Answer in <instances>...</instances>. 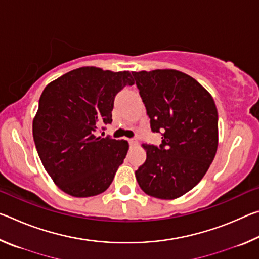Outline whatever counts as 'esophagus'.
I'll return each mask as SVG.
<instances>
[{
  "label": "esophagus",
  "instance_id": "esophagus-1",
  "mask_svg": "<svg viewBox=\"0 0 259 259\" xmlns=\"http://www.w3.org/2000/svg\"><path fill=\"white\" fill-rule=\"evenodd\" d=\"M128 140H129V143H130V145H131V146H136V145H138V140H137V139L131 138V139H128Z\"/></svg>",
  "mask_w": 259,
  "mask_h": 259
}]
</instances>
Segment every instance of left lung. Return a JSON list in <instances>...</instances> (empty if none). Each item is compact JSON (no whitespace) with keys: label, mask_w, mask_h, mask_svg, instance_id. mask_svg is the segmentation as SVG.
<instances>
[{"label":"left lung","mask_w":259,"mask_h":259,"mask_svg":"<svg viewBox=\"0 0 259 259\" xmlns=\"http://www.w3.org/2000/svg\"><path fill=\"white\" fill-rule=\"evenodd\" d=\"M151 119L162 133L160 147L145 145L146 161L135 172L142 190L153 198H181L208 171L218 146V113L200 83L176 69L133 72Z\"/></svg>","instance_id":"1"}]
</instances>
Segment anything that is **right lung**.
Masks as SVG:
<instances>
[{
	"label": "right lung",
	"instance_id": "add662e5",
	"mask_svg": "<svg viewBox=\"0 0 259 259\" xmlns=\"http://www.w3.org/2000/svg\"><path fill=\"white\" fill-rule=\"evenodd\" d=\"M134 84L130 72L84 66L48 84L33 120V138L46 171L75 198L107 190L128 153L126 140L97 136L112 123L114 98Z\"/></svg>",
	"mask_w": 259,
	"mask_h": 259
}]
</instances>
